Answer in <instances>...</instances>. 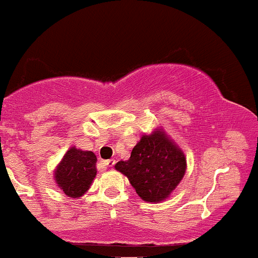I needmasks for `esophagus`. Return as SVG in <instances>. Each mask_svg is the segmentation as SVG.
Wrapping results in <instances>:
<instances>
[{
    "label": "esophagus",
    "instance_id": "1",
    "mask_svg": "<svg viewBox=\"0 0 258 258\" xmlns=\"http://www.w3.org/2000/svg\"><path fill=\"white\" fill-rule=\"evenodd\" d=\"M114 163H116V161H114V159H109V161H105V162H104V165H105L106 167H112Z\"/></svg>",
    "mask_w": 258,
    "mask_h": 258
}]
</instances>
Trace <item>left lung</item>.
Masks as SVG:
<instances>
[{"label":"left lung","mask_w":258,"mask_h":258,"mask_svg":"<svg viewBox=\"0 0 258 258\" xmlns=\"http://www.w3.org/2000/svg\"><path fill=\"white\" fill-rule=\"evenodd\" d=\"M114 169L126 176L138 197L148 203H161L171 195L186 174L187 161L182 149L162 126L144 134L127 161Z\"/></svg>","instance_id":"8db88e82"}]
</instances>
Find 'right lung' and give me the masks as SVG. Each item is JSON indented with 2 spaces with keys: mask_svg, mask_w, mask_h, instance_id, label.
Here are the masks:
<instances>
[{
  "mask_svg": "<svg viewBox=\"0 0 258 258\" xmlns=\"http://www.w3.org/2000/svg\"><path fill=\"white\" fill-rule=\"evenodd\" d=\"M97 158L93 152L76 146L68 149L54 170V180L68 198L83 197L96 178Z\"/></svg>",
  "mask_w": 258,
  "mask_h": 258,
  "instance_id": "right-lung-1",
  "label": "right lung"
}]
</instances>
